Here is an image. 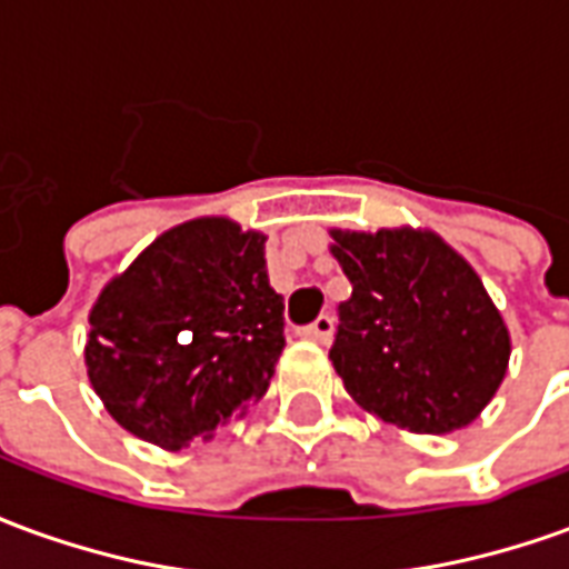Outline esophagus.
Wrapping results in <instances>:
<instances>
[{
  "label": "esophagus",
  "instance_id": "esophagus-1",
  "mask_svg": "<svg viewBox=\"0 0 569 569\" xmlns=\"http://www.w3.org/2000/svg\"><path fill=\"white\" fill-rule=\"evenodd\" d=\"M332 332H335V320L329 317V313H322V317H317V320L310 322L308 329H301V335L310 338V341H317V345H326V341L332 338Z\"/></svg>",
  "mask_w": 569,
  "mask_h": 569
}]
</instances>
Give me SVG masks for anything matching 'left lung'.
<instances>
[{
  "instance_id": "8db88e82",
  "label": "left lung",
  "mask_w": 569,
  "mask_h": 569,
  "mask_svg": "<svg viewBox=\"0 0 569 569\" xmlns=\"http://www.w3.org/2000/svg\"><path fill=\"white\" fill-rule=\"evenodd\" d=\"M353 292L329 350L357 406L408 432L469 427L500 390L512 338L476 268L436 231L332 228Z\"/></svg>"
}]
</instances>
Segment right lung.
I'll return each instance as SVG.
<instances>
[{"label":"right lung","mask_w":569,"mask_h":569,"mask_svg":"<svg viewBox=\"0 0 569 569\" xmlns=\"http://www.w3.org/2000/svg\"><path fill=\"white\" fill-rule=\"evenodd\" d=\"M264 240L200 216L154 237L97 296L88 378L137 439L163 451L210 441L268 393L286 338Z\"/></svg>","instance_id":"add662e5"}]
</instances>
